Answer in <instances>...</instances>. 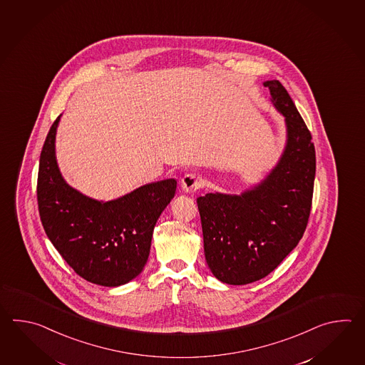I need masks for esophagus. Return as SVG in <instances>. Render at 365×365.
<instances>
[{"label": "esophagus", "mask_w": 365, "mask_h": 365, "mask_svg": "<svg viewBox=\"0 0 365 365\" xmlns=\"http://www.w3.org/2000/svg\"><path fill=\"white\" fill-rule=\"evenodd\" d=\"M202 186V180L198 179L194 173H186L181 180V187L186 193H194L195 190L201 189Z\"/></svg>", "instance_id": "34e87169"}]
</instances>
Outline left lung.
<instances>
[{
  "label": "left lung",
  "mask_w": 365,
  "mask_h": 365,
  "mask_svg": "<svg viewBox=\"0 0 365 365\" xmlns=\"http://www.w3.org/2000/svg\"><path fill=\"white\" fill-rule=\"evenodd\" d=\"M284 117L286 145L264 179L240 194L197 198L205 258L217 279L242 286L262 279L296 248L309 219L316 176L312 135L279 81L264 82Z\"/></svg>",
  "instance_id": "1"
}]
</instances>
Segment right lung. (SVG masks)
<instances>
[{
    "mask_svg": "<svg viewBox=\"0 0 365 365\" xmlns=\"http://www.w3.org/2000/svg\"><path fill=\"white\" fill-rule=\"evenodd\" d=\"M51 126L40 154V219L62 258L83 279L118 287L140 275L148 262L158 219L175 197L178 181L160 180L110 201L93 200L70 186L56 159Z\"/></svg>",
    "mask_w": 365,
    "mask_h": 365,
    "instance_id": "right-lung-1",
    "label": "right lung"
}]
</instances>
